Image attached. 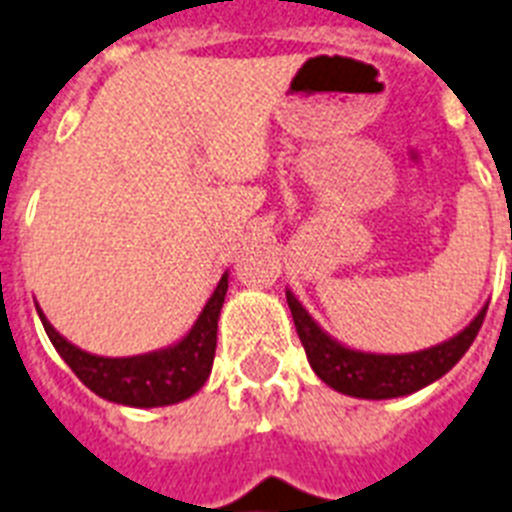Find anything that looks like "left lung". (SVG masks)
<instances>
[{
  "label": "left lung",
  "mask_w": 512,
  "mask_h": 512,
  "mask_svg": "<svg viewBox=\"0 0 512 512\" xmlns=\"http://www.w3.org/2000/svg\"><path fill=\"white\" fill-rule=\"evenodd\" d=\"M285 296H288L298 338L304 343L306 359L317 372V378L335 388L338 394L354 396V399H375V402L415 394L420 388L431 386L441 375H447L470 349L489 306L486 304L460 333L436 343L431 349L412 351V354H375V351L351 349L322 330L320 322L293 296V290H285Z\"/></svg>",
  "instance_id": "left-lung-1"
}]
</instances>
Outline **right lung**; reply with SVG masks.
I'll use <instances>...</instances> for the list:
<instances>
[{"label": "right lung", "instance_id": "add662e5", "mask_svg": "<svg viewBox=\"0 0 512 512\" xmlns=\"http://www.w3.org/2000/svg\"><path fill=\"white\" fill-rule=\"evenodd\" d=\"M227 285H230V272H224L203 306V312L198 314V320L192 322L190 330L177 343H171L166 349L137 354V357L89 354L57 333L39 304H36V312L57 354L65 359V365L76 372V378L89 391L108 402L126 404V407H169L198 394L211 375L216 354V327H219Z\"/></svg>", "mask_w": 512, "mask_h": 512}]
</instances>
